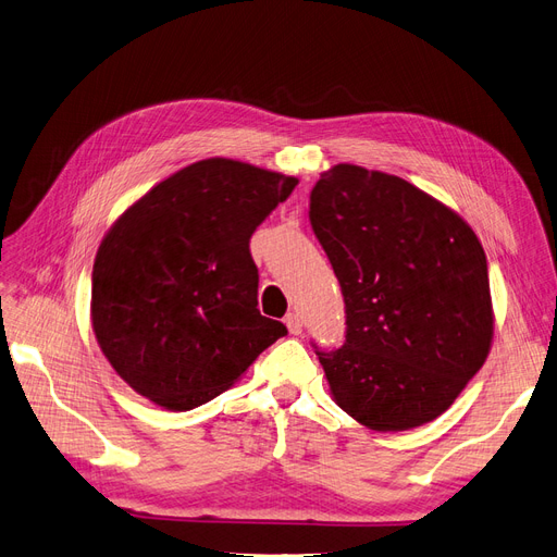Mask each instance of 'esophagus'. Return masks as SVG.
I'll list each match as a JSON object with an SVG mask.
<instances>
[{"mask_svg":"<svg viewBox=\"0 0 557 557\" xmlns=\"http://www.w3.org/2000/svg\"><path fill=\"white\" fill-rule=\"evenodd\" d=\"M284 323H286V327H288V332H292V334H300V332H302V319H300V313H286Z\"/></svg>","mask_w":557,"mask_h":557,"instance_id":"esophagus-1","label":"esophagus"}]
</instances>
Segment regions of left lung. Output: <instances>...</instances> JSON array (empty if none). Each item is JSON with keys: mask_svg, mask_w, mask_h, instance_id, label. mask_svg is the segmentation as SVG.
Masks as SVG:
<instances>
[{"mask_svg": "<svg viewBox=\"0 0 557 557\" xmlns=\"http://www.w3.org/2000/svg\"><path fill=\"white\" fill-rule=\"evenodd\" d=\"M309 223L346 302L344 346L313 344L334 400L377 432L437 419L492 346L478 236L417 186L350 163L311 188Z\"/></svg>", "mask_w": 557, "mask_h": 557, "instance_id": "obj_1", "label": "left lung"}]
</instances>
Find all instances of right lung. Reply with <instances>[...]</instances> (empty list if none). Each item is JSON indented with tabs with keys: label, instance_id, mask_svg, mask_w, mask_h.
Instances as JSON below:
<instances>
[{
	"label": "right lung",
	"instance_id": "right-lung-1",
	"mask_svg": "<svg viewBox=\"0 0 557 557\" xmlns=\"http://www.w3.org/2000/svg\"><path fill=\"white\" fill-rule=\"evenodd\" d=\"M296 184L207 159L115 221L95 257L90 317L104 357L134 392L175 412L193 409L286 334L257 309L250 236Z\"/></svg>",
	"mask_w": 557,
	"mask_h": 557
}]
</instances>
